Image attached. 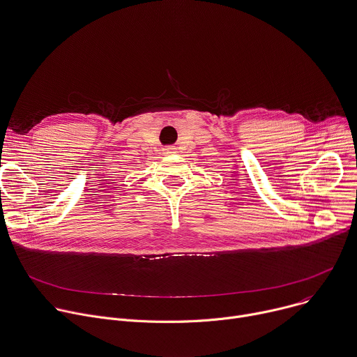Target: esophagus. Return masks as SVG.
Here are the masks:
<instances>
[{"label":"esophagus","mask_w":357,"mask_h":357,"mask_svg":"<svg viewBox=\"0 0 357 357\" xmlns=\"http://www.w3.org/2000/svg\"><path fill=\"white\" fill-rule=\"evenodd\" d=\"M164 151H165V154H171V153H175V149L174 147H167Z\"/></svg>","instance_id":"34e87169"}]
</instances>
